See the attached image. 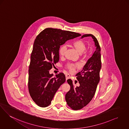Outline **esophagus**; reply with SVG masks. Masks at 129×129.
<instances>
[{
	"mask_svg": "<svg viewBox=\"0 0 129 129\" xmlns=\"http://www.w3.org/2000/svg\"><path fill=\"white\" fill-rule=\"evenodd\" d=\"M65 77H66V80L68 79H69L70 77L69 75H66Z\"/></svg>",
	"mask_w": 129,
	"mask_h": 129,
	"instance_id": "34e87169",
	"label": "esophagus"
}]
</instances>
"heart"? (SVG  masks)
<instances>
[{
	"label": "heart",
	"mask_w": 129,
	"mask_h": 129,
	"mask_svg": "<svg viewBox=\"0 0 129 129\" xmlns=\"http://www.w3.org/2000/svg\"><path fill=\"white\" fill-rule=\"evenodd\" d=\"M71 46L74 48L80 54L82 53H85V52L84 50L86 49V43L83 41L80 40L75 41L71 43ZM66 49L65 46H62L60 47L59 51L60 56H63L64 55ZM78 67H79L78 65H74L73 64H69L67 66V69L69 70L71 72H74L75 70Z\"/></svg>",
	"instance_id": "obj_1"
}]
</instances>
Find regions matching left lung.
Masks as SVG:
<instances>
[{
  "instance_id": "left-lung-1",
  "label": "left lung",
  "mask_w": 129,
  "mask_h": 129,
  "mask_svg": "<svg viewBox=\"0 0 129 129\" xmlns=\"http://www.w3.org/2000/svg\"><path fill=\"white\" fill-rule=\"evenodd\" d=\"M86 37L92 38L96 50L82 70L76 75L79 86L75 87L73 81L71 79L67 80L71 88L65 95V99L68 105L74 110L81 109L89 104L95 94L99 82L101 69L100 47L98 40L92 34H84L81 39Z\"/></svg>"
}]
</instances>
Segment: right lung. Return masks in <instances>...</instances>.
Instances as JSON below:
<instances>
[{
  "label": "right lung",
  "mask_w": 129,
  "mask_h": 129,
  "mask_svg": "<svg viewBox=\"0 0 129 129\" xmlns=\"http://www.w3.org/2000/svg\"><path fill=\"white\" fill-rule=\"evenodd\" d=\"M80 35L74 32L48 28L36 37L30 57L28 86L31 97L38 106L50 105L55 93L66 81L62 73L54 77L50 74L52 65L59 61L60 46Z\"/></svg>",
  "instance_id": "add662e5"
}]
</instances>
